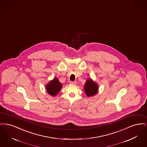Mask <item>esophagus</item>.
Masks as SVG:
<instances>
[{
	"label": "esophagus",
	"mask_w": 147,
	"mask_h": 147,
	"mask_svg": "<svg viewBox=\"0 0 147 147\" xmlns=\"http://www.w3.org/2000/svg\"><path fill=\"white\" fill-rule=\"evenodd\" d=\"M70 84L71 85H75L77 84V82H72V81H70Z\"/></svg>",
	"instance_id": "esophagus-1"
}]
</instances>
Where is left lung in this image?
I'll list each match as a JSON object with an SVG mask.
<instances>
[{"label":"left lung","instance_id":"left-lung-1","mask_svg":"<svg viewBox=\"0 0 147 147\" xmlns=\"http://www.w3.org/2000/svg\"><path fill=\"white\" fill-rule=\"evenodd\" d=\"M98 84L94 82L91 79H88L84 85V91L88 96H92L98 92Z\"/></svg>","mask_w":147,"mask_h":147}]
</instances>
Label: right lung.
Listing matches in <instances>:
<instances>
[{"instance_id": "obj_1", "label": "right lung", "mask_w": 147, "mask_h": 147, "mask_svg": "<svg viewBox=\"0 0 147 147\" xmlns=\"http://www.w3.org/2000/svg\"><path fill=\"white\" fill-rule=\"evenodd\" d=\"M62 87V84L59 82L58 79L55 78L46 85V89L49 95L55 96L60 91Z\"/></svg>"}]
</instances>
